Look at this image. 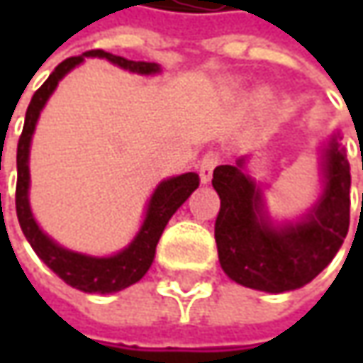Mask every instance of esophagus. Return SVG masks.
<instances>
[{
  "label": "esophagus",
  "instance_id": "34e87169",
  "mask_svg": "<svg viewBox=\"0 0 363 363\" xmlns=\"http://www.w3.org/2000/svg\"><path fill=\"white\" fill-rule=\"evenodd\" d=\"M218 163H220V155L214 153V151H208L203 155L202 161H200V179H202V184H208L212 179V174H214Z\"/></svg>",
  "mask_w": 363,
  "mask_h": 363
}]
</instances>
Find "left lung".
<instances>
[{
	"instance_id": "8db88e82",
	"label": "left lung",
	"mask_w": 363,
	"mask_h": 363,
	"mask_svg": "<svg viewBox=\"0 0 363 363\" xmlns=\"http://www.w3.org/2000/svg\"><path fill=\"white\" fill-rule=\"evenodd\" d=\"M340 135L323 149V191L311 212L299 222L272 224L264 210L262 189L236 165H218L212 186L220 196L214 226L218 258L238 285L285 293L311 283L342 248L350 228V161Z\"/></svg>"
}]
</instances>
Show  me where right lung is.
Here are the masks:
<instances>
[{
  "label": "right lung",
  "mask_w": 363,
  "mask_h": 363,
  "mask_svg": "<svg viewBox=\"0 0 363 363\" xmlns=\"http://www.w3.org/2000/svg\"><path fill=\"white\" fill-rule=\"evenodd\" d=\"M84 56L86 58H106L108 62L117 64L121 68L137 72V74L160 72V64L135 62V60L123 58V56L108 54L105 50H89L82 56H72V58H66L64 62L58 64L54 68V72L48 77V80L34 92L30 106L26 111L23 131H21L20 141H18L16 212H18L21 232L28 238V242L32 244L35 255L42 258L44 264L56 272L66 285L74 286V289L84 291V293L106 295V293H117V291L135 285L137 281H141L145 277V272L149 271L153 257H155V246L160 242L161 234L165 230L169 218L174 216L175 210L188 200L191 191L200 186V177H198V174L189 172V174L163 179L147 203V214L143 224H141V230L137 232V236L133 238L127 248H123L121 252L113 255V257H89V255L72 252V250L54 242L48 234L40 230V226L35 224L34 216H32L30 200H28V189H30L28 160H30L32 135H34L40 111L44 108L50 94L54 92L58 82L74 66L84 60Z\"/></svg>",
  "instance_id": "add662e5"
}]
</instances>
